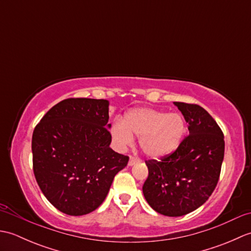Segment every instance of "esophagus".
Returning <instances> with one entry per match:
<instances>
[{
  "instance_id": "esophagus-1",
  "label": "esophagus",
  "mask_w": 251,
  "mask_h": 251,
  "mask_svg": "<svg viewBox=\"0 0 251 251\" xmlns=\"http://www.w3.org/2000/svg\"><path fill=\"white\" fill-rule=\"evenodd\" d=\"M139 162H140V158H138V157H136V156L130 155L128 165H129V166H132V165H135L136 163H139Z\"/></svg>"
}]
</instances>
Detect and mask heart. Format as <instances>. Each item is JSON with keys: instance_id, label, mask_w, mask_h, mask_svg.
Here are the masks:
<instances>
[{"instance_id": "1", "label": "heart", "mask_w": 251, "mask_h": 251, "mask_svg": "<svg viewBox=\"0 0 251 251\" xmlns=\"http://www.w3.org/2000/svg\"><path fill=\"white\" fill-rule=\"evenodd\" d=\"M186 125L179 113H165L152 108H138L127 113L124 123L115 122L111 135L119 148H126L136 136L148 156L163 157L174 152L182 142Z\"/></svg>"}]
</instances>
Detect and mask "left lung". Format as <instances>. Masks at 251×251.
<instances>
[{
    "instance_id": "1",
    "label": "left lung",
    "mask_w": 251,
    "mask_h": 251,
    "mask_svg": "<svg viewBox=\"0 0 251 251\" xmlns=\"http://www.w3.org/2000/svg\"><path fill=\"white\" fill-rule=\"evenodd\" d=\"M189 123V135L174 152L148 159L142 186L148 204L158 214L180 217L209 199L219 181L225 136L212 116L199 104L175 102Z\"/></svg>"
}]
</instances>
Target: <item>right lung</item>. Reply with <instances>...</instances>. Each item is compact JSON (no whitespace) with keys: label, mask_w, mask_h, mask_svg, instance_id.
I'll list each match as a JSON object with an SVG mask.
<instances>
[{"label":"right lung","mask_w":251,"mask_h":251,"mask_svg":"<svg viewBox=\"0 0 251 251\" xmlns=\"http://www.w3.org/2000/svg\"><path fill=\"white\" fill-rule=\"evenodd\" d=\"M109 101L69 98L42 117L32 135L33 173L63 214L83 216L102 204L129 157L109 147Z\"/></svg>","instance_id":"add662e5"}]
</instances>
